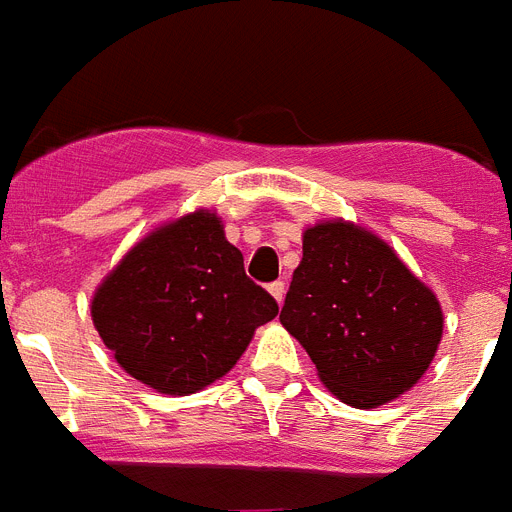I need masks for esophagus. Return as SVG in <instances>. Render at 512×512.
<instances>
[{
  "mask_svg": "<svg viewBox=\"0 0 512 512\" xmlns=\"http://www.w3.org/2000/svg\"><path fill=\"white\" fill-rule=\"evenodd\" d=\"M268 291H270V296H273V299H276L278 304H283V296H286V286H283L281 281L270 283V286H268Z\"/></svg>",
  "mask_w": 512,
  "mask_h": 512,
  "instance_id": "obj_1",
  "label": "esophagus"
}]
</instances>
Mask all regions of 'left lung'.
<instances>
[{"label": "left lung", "instance_id": "obj_1", "mask_svg": "<svg viewBox=\"0 0 512 512\" xmlns=\"http://www.w3.org/2000/svg\"><path fill=\"white\" fill-rule=\"evenodd\" d=\"M442 322L435 291L380 236L343 218L304 229L281 325L338 401L377 409L414 388L435 359Z\"/></svg>", "mask_w": 512, "mask_h": 512}]
</instances>
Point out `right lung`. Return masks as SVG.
<instances>
[{
	"mask_svg": "<svg viewBox=\"0 0 512 512\" xmlns=\"http://www.w3.org/2000/svg\"><path fill=\"white\" fill-rule=\"evenodd\" d=\"M276 315V299L249 281L242 252L205 208L143 236L90 299L119 367L166 395L221 380Z\"/></svg>",
	"mask_w": 512,
	"mask_h": 512,
	"instance_id": "add662e5",
	"label": "right lung"
}]
</instances>
